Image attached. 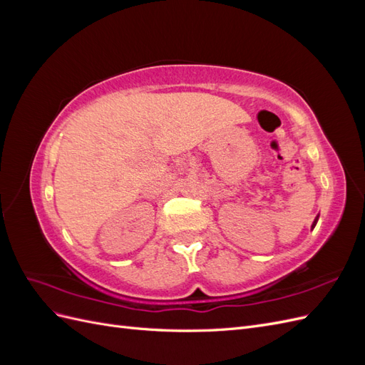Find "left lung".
Instances as JSON below:
<instances>
[{
  "mask_svg": "<svg viewBox=\"0 0 365 365\" xmlns=\"http://www.w3.org/2000/svg\"><path fill=\"white\" fill-rule=\"evenodd\" d=\"M318 217H319V216H317V217H315V220H314V224H312V230L315 228V225H317V222H318Z\"/></svg>",
  "mask_w": 365,
  "mask_h": 365,
  "instance_id": "obj_1",
  "label": "left lung"
}]
</instances>
